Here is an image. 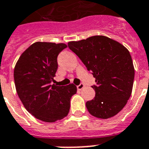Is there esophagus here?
<instances>
[{"label":"esophagus","mask_w":149,"mask_h":149,"mask_svg":"<svg viewBox=\"0 0 149 149\" xmlns=\"http://www.w3.org/2000/svg\"><path fill=\"white\" fill-rule=\"evenodd\" d=\"M84 85L83 84H79V85H78V86H77V90H78V91H81V90H83V89L84 88Z\"/></svg>","instance_id":"esophagus-1"}]
</instances>
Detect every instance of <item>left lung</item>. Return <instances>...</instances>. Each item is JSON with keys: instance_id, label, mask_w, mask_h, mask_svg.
Instances as JSON below:
<instances>
[{"instance_id": "8db88e82", "label": "left lung", "mask_w": 149, "mask_h": 149, "mask_svg": "<svg viewBox=\"0 0 149 149\" xmlns=\"http://www.w3.org/2000/svg\"><path fill=\"white\" fill-rule=\"evenodd\" d=\"M68 46L95 78V97L86 103L89 113L107 119L119 113L132 95L134 68L129 51L104 36L72 41Z\"/></svg>"}]
</instances>
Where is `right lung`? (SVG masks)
Returning a JSON list of instances; mask_svg holds the SVG:
<instances>
[{
  "mask_svg": "<svg viewBox=\"0 0 149 149\" xmlns=\"http://www.w3.org/2000/svg\"><path fill=\"white\" fill-rule=\"evenodd\" d=\"M66 47L65 43L36 42L15 64L17 95L29 113L45 122H56L66 117L70 100L77 91L73 84L62 86L51 84L58 69L57 56Z\"/></svg>",
  "mask_w": 149,
  "mask_h": 149,
  "instance_id": "add662e5",
  "label": "right lung"
}]
</instances>
